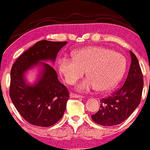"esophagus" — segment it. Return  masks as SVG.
I'll list each match as a JSON object with an SVG mask.
<instances>
[{
	"label": "esophagus",
	"instance_id": "obj_1",
	"mask_svg": "<svg viewBox=\"0 0 150 150\" xmlns=\"http://www.w3.org/2000/svg\"><path fill=\"white\" fill-rule=\"evenodd\" d=\"M70 97L72 98H83V97L82 96V95H78L72 93H70Z\"/></svg>",
	"mask_w": 150,
	"mask_h": 150
}]
</instances>
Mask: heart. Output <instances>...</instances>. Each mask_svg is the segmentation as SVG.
Masks as SVG:
<instances>
[{
	"label": "heart",
	"instance_id": "1",
	"mask_svg": "<svg viewBox=\"0 0 150 150\" xmlns=\"http://www.w3.org/2000/svg\"><path fill=\"white\" fill-rule=\"evenodd\" d=\"M127 68L125 57L104 47H88L75 51L73 57L64 56L59 61V71L67 83L73 85L87 71L88 78L77 85L78 91L97 88L104 92L115 88Z\"/></svg>",
	"mask_w": 150,
	"mask_h": 150
}]
</instances>
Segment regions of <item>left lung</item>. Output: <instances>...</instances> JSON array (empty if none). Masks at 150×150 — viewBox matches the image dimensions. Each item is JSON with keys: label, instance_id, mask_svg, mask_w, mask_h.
<instances>
[{"label": "left lung", "instance_id": "1", "mask_svg": "<svg viewBox=\"0 0 150 150\" xmlns=\"http://www.w3.org/2000/svg\"><path fill=\"white\" fill-rule=\"evenodd\" d=\"M131 64L125 83L117 91L100 100V110L91 116L103 126H115L124 122L139 105L143 89V76L137 58L132 51Z\"/></svg>", "mask_w": 150, "mask_h": 150}]
</instances>
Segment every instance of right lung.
Here are the masks:
<instances>
[{
    "instance_id": "1",
    "label": "right lung",
    "mask_w": 150,
    "mask_h": 150,
    "mask_svg": "<svg viewBox=\"0 0 150 150\" xmlns=\"http://www.w3.org/2000/svg\"><path fill=\"white\" fill-rule=\"evenodd\" d=\"M67 42L38 41L18 57L11 71L10 97L21 116L39 127L55 125L63 116L69 99L68 90L57 79L53 67L46 62H55L57 52ZM36 69V81L26 78Z\"/></svg>"
}]
</instances>
